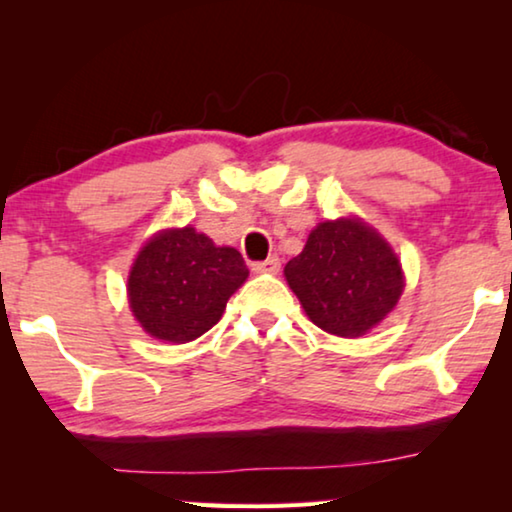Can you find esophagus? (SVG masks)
I'll list each match as a JSON object with an SVG mask.
<instances>
[{
	"label": "esophagus",
	"instance_id": "1",
	"mask_svg": "<svg viewBox=\"0 0 512 512\" xmlns=\"http://www.w3.org/2000/svg\"><path fill=\"white\" fill-rule=\"evenodd\" d=\"M279 268H282V263H279L277 256H270V258H265V261L251 263V270L254 272H270V275H277Z\"/></svg>",
	"mask_w": 512,
	"mask_h": 512
}]
</instances>
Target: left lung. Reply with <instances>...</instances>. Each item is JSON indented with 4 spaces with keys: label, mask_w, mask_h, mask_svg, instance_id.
I'll return each instance as SVG.
<instances>
[{
    "label": "left lung",
    "mask_w": 512,
    "mask_h": 512,
    "mask_svg": "<svg viewBox=\"0 0 512 512\" xmlns=\"http://www.w3.org/2000/svg\"><path fill=\"white\" fill-rule=\"evenodd\" d=\"M312 324L359 338L394 310L405 279L389 242L356 216L324 221L284 268Z\"/></svg>",
    "instance_id": "left-lung-1"
}]
</instances>
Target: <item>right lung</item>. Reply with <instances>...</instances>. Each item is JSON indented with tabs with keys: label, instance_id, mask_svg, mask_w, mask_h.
Listing matches in <instances>:
<instances>
[{
	"label": "right lung",
	"instance_id": "obj_1",
	"mask_svg": "<svg viewBox=\"0 0 512 512\" xmlns=\"http://www.w3.org/2000/svg\"><path fill=\"white\" fill-rule=\"evenodd\" d=\"M247 277L237 249L216 247L191 226L160 230L132 263L130 310L151 338L184 345L221 319Z\"/></svg>",
	"mask_w": 512,
	"mask_h": 512
}]
</instances>
